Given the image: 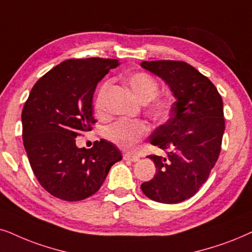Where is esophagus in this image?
Listing matches in <instances>:
<instances>
[{
	"label": "esophagus",
	"instance_id": "1",
	"mask_svg": "<svg viewBox=\"0 0 252 252\" xmlns=\"http://www.w3.org/2000/svg\"><path fill=\"white\" fill-rule=\"evenodd\" d=\"M123 159L126 161H132V162H136V161L139 160V157L136 156V154L126 153V154H123Z\"/></svg>",
	"mask_w": 252,
	"mask_h": 252
}]
</instances>
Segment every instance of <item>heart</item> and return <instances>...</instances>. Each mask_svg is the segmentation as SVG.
I'll return each instance as SVG.
<instances>
[{"label":"heart","mask_w":252,"mask_h":252,"mask_svg":"<svg viewBox=\"0 0 252 252\" xmlns=\"http://www.w3.org/2000/svg\"><path fill=\"white\" fill-rule=\"evenodd\" d=\"M128 84L136 98L143 103L152 101L159 92V85L157 80L145 72L133 73L128 78ZM108 86V83L103 84L96 94L95 107L98 109H101L103 96ZM170 110H172V103L168 100L158 99L154 100L151 105L150 114L154 120L162 122L168 119ZM147 132H149V126L145 122L126 119L116 121L103 130V135L106 138L123 150L135 149L137 144L147 135Z\"/></svg>","instance_id":"obj_1"}]
</instances>
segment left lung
Wrapping results in <instances>:
<instances>
[{"label":"left lung","mask_w":252,"mask_h":252,"mask_svg":"<svg viewBox=\"0 0 252 252\" xmlns=\"http://www.w3.org/2000/svg\"><path fill=\"white\" fill-rule=\"evenodd\" d=\"M140 65L160 77L176 99L169 119L150 137L151 144L167 151V156H149L157 174L140 188L154 202L181 203L206 182L219 158L222 99L212 82L186 62L145 61Z\"/></svg>","instance_id":"8db88e82"}]
</instances>
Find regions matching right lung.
<instances>
[{
	"mask_svg": "<svg viewBox=\"0 0 252 252\" xmlns=\"http://www.w3.org/2000/svg\"><path fill=\"white\" fill-rule=\"evenodd\" d=\"M114 59L68 60L32 87L22 112L23 142L41 187L56 198L77 202L94 194L110 167L122 160L113 143L77 147L76 137L95 123L93 95L98 83L119 65Z\"/></svg>",
	"mask_w": 252,
	"mask_h": 252,
	"instance_id": "1",
	"label": "right lung"
}]
</instances>
